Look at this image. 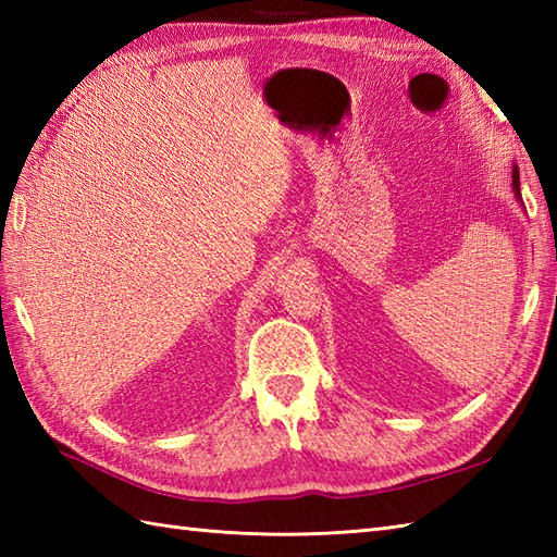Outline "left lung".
I'll use <instances>...</instances> for the list:
<instances>
[{
    "label": "left lung",
    "instance_id": "8db88e82",
    "mask_svg": "<svg viewBox=\"0 0 557 557\" xmlns=\"http://www.w3.org/2000/svg\"><path fill=\"white\" fill-rule=\"evenodd\" d=\"M512 188H515V196L522 200V191H519V170H517V164L512 168Z\"/></svg>",
    "mask_w": 557,
    "mask_h": 557
}]
</instances>
